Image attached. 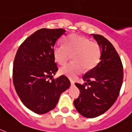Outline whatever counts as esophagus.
Returning a JSON list of instances; mask_svg holds the SVG:
<instances>
[{
  "mask_svg": "<svg viewBox=\"0 0 132 132\" xmlns=\"http://www.w3.org/2000/svg\"><path fill=\"white\" fill-rule=\"evenodd\" d=\"M70 82L71 85H72V86L74 85V80H70Z\"/></svg>",
  "mask_w": 132,
  "mask_h": 132,
  "instance_id": "34e87169",
  "label": "esophagus"
}]
</instances>
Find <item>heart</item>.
I'll return each mask as SVG.
<instances>
[{"mask_svg": "<svg viewBox=\"0 0 132 132\" xmlns=\"http://www.w3.org/2000/svg\"><path fill=\"white\" fill-rule=\"evenodd\" d=\"M63 44H56L52 48L54 60L60 65L65 64L72 55V62L62 66L60 73L70 78L86 71L90 70L100 61L102 50L98 43L92 42L85 36L70 34L63 39Z\"/></svg>", "mask_w": 132, "mask_h": 132, "instance_id": "heart-1", "label": "heart"}]
</instances>
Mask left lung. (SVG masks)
Returning a JSON list of instances; mask_svg holds the SVG:
<instances>
[{
	"instance_id": "1",
	"label": "left lung",
	"mask_w": 132,
	"mask_h": 132,
	"mask_svg": "<svg viewBox=\"0 0 132 132\" xmlns=\"http://www.w3.org/2000/svg\"><path fill=\"white\" fill-rule=\"evenodd\" d=\"M102 50L100 62L83 76L85 83H76L80 94L74 101L78 112L88 118L104 114L114 104L123 82V65L112 43L100 34H92Z\"/></svg>"
}]
</instances>
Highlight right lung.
<instances>
[{
    "mask_svg": "<svg viewBox=\"0 0 132 132\" xmlns=\"http://www.w3.org/2000/svg\"><path fill=\"white\" fill-rule=\"evenodd\" d=\"M65 32L62 28L38 30L22 43L16 54L14 86L24 105L36 114L53 110L60 94L70 86L65 76L52 78L58 70L52 48Z\"/></svg>",
    "mask_w": 132,
    "mask_h": 132,
    "instance_id": "add662e5",
    "label": "right lung"
}]
</instances>
